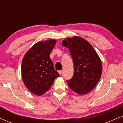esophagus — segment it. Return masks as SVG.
<instances>
[{
  "label": "esophagus",
  "instance_id": "34e87169",
  "mask_svg": "<svg viewBox=\"0 0 123 123\" xmlns=\"http://www.w3.org/2000/svg\"><path fill=\"white\" fill-rule=\"evenodd\" d=\"M58 72H59V73L60 75H61L62 74V70H59Z\"/></svg>",
  "mask_w": 123,
  "mask_h": 123
}]
</instances>
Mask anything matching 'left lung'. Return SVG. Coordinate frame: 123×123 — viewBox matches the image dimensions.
Masks as SVG:
<instances>
[{
  "mask_svg": "<svg viewBox=\"0 0 123 123\" xmlns=\"http://www.w3.org/2000/svg\"><path fill=\"white\" fill-rule=\"evenodd\" d=\"M62 44L68 48L73 62V75L67 80L69 87L80 95L88 93L95 88L101 76L100 57L92 45L80 37L67 38Z\"/></svg>",
  "mask_w": 123,
  "mask_h": 123,
  "instance_id": "obj_1",
  "label": "left lung"
}]
</instances>
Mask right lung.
<instances>
[{
    "mask_svg": "<svg viewBox=\"0 0 123 123\" xmlns=\"http://www.w3.org/2000/svg\"><path fill=\"white\" fill-rule=\"evenodd\" d=\"M55 40L39 41L25 54L21 65L22 77L26 87L35 95L41 96L49 90L59 74L54 67L50 54Z\"/></svg>",
    "mask_w": 123,
    "mask_h": 123,
    "instance_id": "1",
    "label": "right lung"
}]
</instances>
